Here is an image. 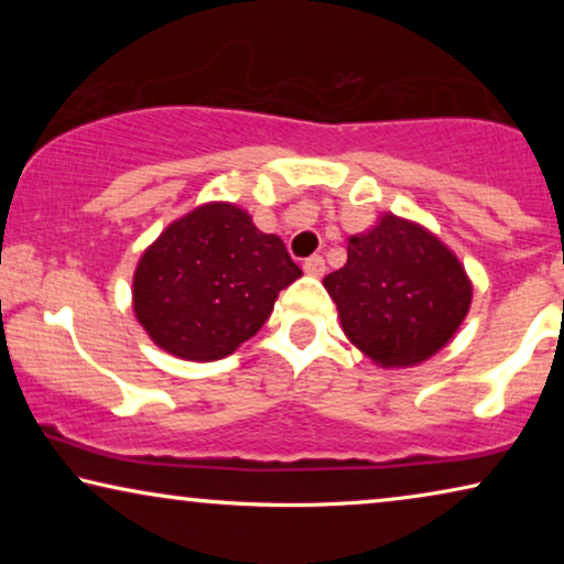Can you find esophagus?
I'll use <instances>...</instances> for the list:
<instances>
[{
	"mask_svg": "<svg viewBox=\"0 0 564 564\" xmlns=\"http://www.w3.org/2000/svg\"><path fill=\"white\" fill-rule=\"evenodd\" d=\"M303 269H305L307 274L321 276L323 272H326V259H323V257H318V253H315V257H307V259L303 261Z\"/></svg>",
	"mask_w": 564,
	"mask_h": 564,
	"instance_id": "34e87169",
	"label": "esophagus"
}]
</instances>
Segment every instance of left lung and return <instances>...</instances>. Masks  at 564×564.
Wrapping results in <instances>:
<instances>
[{
    "instance_id": "obj_1",
    "label": "left lung",
    "mask_w": 564,
    "mask_h": 564,
    "mask_svg": "<svg viewBox=\"0 0 564 564\" xmlns=\"http://www.w3.org/2000/svg\"><path fill=\"white\" fill-rule=\"evenodd\" d=\"M349 259L323 284L344 334L382 367H411L454 336L473 300L459 259L415 223L384 215L349 238Z\"/></svg>"
}]
</instances>
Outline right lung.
<instances>
[{"label": "right lung", "mask_w": 564, "mask_h": 564, "mask_svg": "<svg viewBox=\"0 0 564 564\" xmlns=\"http://www.w3.org/2000/svg\"><path fill=\"white\" fill-rule=\"evenodd\" d=\"M300 274L282 238L261 234L241 207L213 203L172 223L143 253L133 307L161 349L213 361L257 334Z\"/></svg>", "instance_id": "right-lung-1"}]
</instances>
